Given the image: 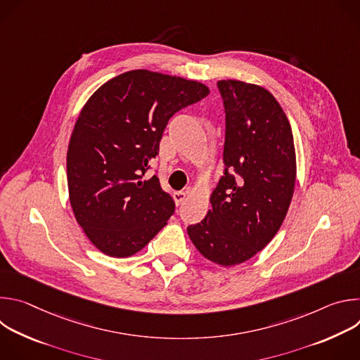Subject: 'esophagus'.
Listing matches in <instances>:
<instances>
[{"instance_id":"1","label":"esophagus","mask_w":360,"mask_h":360,"mask_svg":"<svg viewBox=\"0 0 360 360\" xmlns=\"http://www.w3.org/2000/svg\"><path fill=\"white\" fill-rule=\"evenodd\" d=\"M188 198V192H184V191H179V192H174V199H175V203L176 205H181Z\"/></svg>"}]
</instances>
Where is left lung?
Here are the masks:
<instances>
[{
	"label": "left lung",
	"mask_w": 360,
	"mask_h": 360,
	"mask_svg": "<svg viewBox=\"0 0 360 360\" xmlns=\"http://www.w3.org/2000/svg\"><path fill=\"white\" fill-rule=\"evenodd\" d=\"M226 114L224 176L212 208L188 235L202 256L221 266L239 265L278 233L295 191L296 152L286 114L264 86L218 81Z\"/></svg>",
	"instance_id": "left-lung-1"
}]
</instances>
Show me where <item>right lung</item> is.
<instances>
[{
    "label": "right lung",
    "mask_w": 360,
    "mask_h": 360,
    "mask_svg": "<svg viewBox=\"0 0 360 360\" xmlns=\"http://www.w3.org/2000/svg\"><path fill=\"white\" fill-rule=\"evenodd\" d=\"M208 94L198 81L132 70L85 102L68 145L67 179L75 219L98 250L128 258L168 224L172 198L157 175H143L169 118Z\"/></svg>",
    "instance_id": "add662e5"
}]
</instances>
